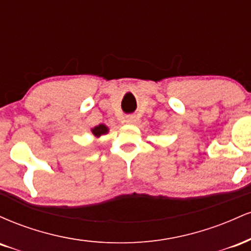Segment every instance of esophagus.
I'll return each mask as SVG.
<instances>
[{"label": "esophagus", "mask_w": 251, "mask_h": 251, "mask_svg": "<svg viewBox=\"0 0 251 251\" xmlns=\"http://www.w3.org/2000/svg\"><path fill=\"white\" fill-rule=\"evenodd\" d=\"M135 122V117L134 116H127L126 117V123L127 124H133Z\"/></svg>", "instance_id": "obj_1"}]
</instances>
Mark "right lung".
Returning a JSON list of instances; mask_svg holds the SVG:
<instances>
[{
    "label": "right lung",
    "instance_id": "1",
    "mask_svg": "<svg viewBox=\"0 0 251 251\" xmlns=\"http://www.w3.org/2000/svg\"><path fill=\"white\" fill-rule=\"evenodd\" d=\"M107 127H106L105 125H99V126H97V127H94L93 129H92V132H93V134L96 135V137H100V135H102V134H105V133H107Z\"/></svg>",
    "mask_w": 251,
    "mask_h": 251
}]
</instances>
